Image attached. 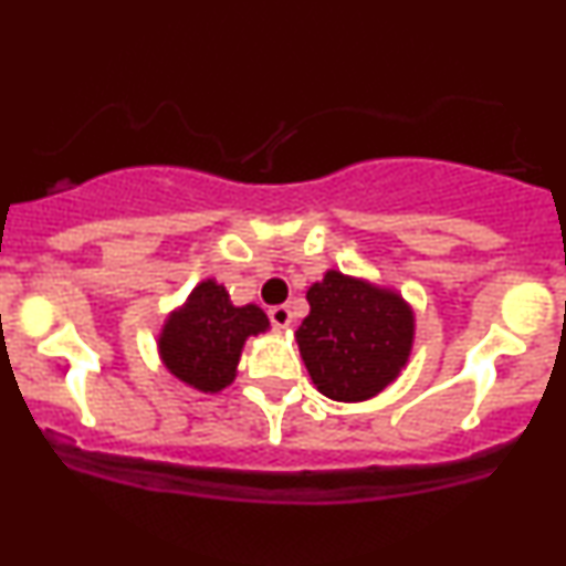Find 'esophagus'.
<instances>
[{"mask_svg": "<svg viewBox=\"0 0 566 566\" xmlns=\"http://www.w3.org/2000/svg\"><path fill=\"white\" fill-rule=\"evenodd\" d=\"M269 319L276 329H287L290 322H292L290 305H274V308H269Z\"/></svg>", "mask_w": 566, "mask_h": 566, "instance_id": "34e87169", "label": "esophagus"}]
</instances>
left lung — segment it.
I'll list each match as a JSON object with an SVG mask.
<instances>
[{
  "label": "left lung",
  "instance_id": "1",
  "mask_svg": "<svg viewBox=\"0 0 566 566\" xmlns=\"http://www.w3.org/2000/svg\"><path fill=\"white\" fill-rule=\"evenodd\" d=\"M305 297L295 340L319 394L367 401L399 378L415 340L412 305L399 292L329 269Z\"/></svg>",
  "mask_w": 566,
  "mask_h": 566
}]
</instances>
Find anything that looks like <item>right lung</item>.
Instances as JSON below:
<instances>
[{"label":"right lung","instance_id":"1","mask_svg":"<svg viewBox=\"0 0 566 566\" xmlns=\"http://www.w3.org/2000/svg\"><path fill=\"white\" fill-rule=\"evenodd\" d=\"M269 327L263 308L255 303L233 305L223 284L205 279L161 324L159 359L186 386L218 394L237 378L247 337Z\"/></svg>","mask_w":566,"mask_h":566}]
</instances>
